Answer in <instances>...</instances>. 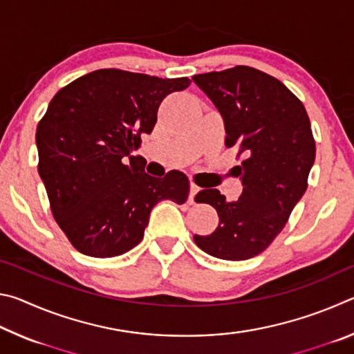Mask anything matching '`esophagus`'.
I'll return each mask as SVG.
<instances>
[{
  "label": "esophagus",
  "mask_w": 354,
  "mask_h": 354,
  "mask_svg": "<svg viewBox=\"0 0 354 354\" xmlns=\"http://www.w3.org/2000/svg\"><path fill=\"white\" fill-rule=\"evenodd\" d=\"M198 192H200L198 185H196L195 183H190V194H189V200H187L190 205H194V203H195V195L198 194Z\"/></svg>",
  "instance_id": "34e87169"
}]
</instances>
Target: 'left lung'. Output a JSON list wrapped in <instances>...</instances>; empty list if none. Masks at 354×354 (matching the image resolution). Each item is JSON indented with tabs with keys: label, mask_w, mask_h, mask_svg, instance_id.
<instances>
[{
	"label": "left lung",
	"mask_w": 354,
	"mask_h": 354,
	"mask_svg": "<svg viewBox=\"0 0 354 354\" xmlns=\"http://www.w3.org/2000/svg\"><path fill=\"white\" fill-rule=\"evenodd\" d=\"M194 82L225 120L226 148L237 149V176L243 185L227 203L217 189L196 194L220 221L209 236H194L207 254L243 261L273 242L308 189L315 140L301 101L277 77L247 65L195 75Z\"/></svg>",
	"instance_id": "1"
}]
</instances>
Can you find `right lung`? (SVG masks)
<instances>
[{"instance_id":"obj_1","label":"right lung","mask_w":354,"mask_h":354,"mask_svg":"<svg viewBox=\"0 0 354 354\" xmlns=\"http://www.w3.org/2000/svg\"><path fill=\"white\" fill-rule=\"evenodd\" d=\"M189 86V77L103 68L77 77L50 101L35 133L37 169L53 217L80 253H127L143 239L160 200H187L184 173L148 176L131 153L153 131L167 95Z\"/></svg>"}]
</instances>
